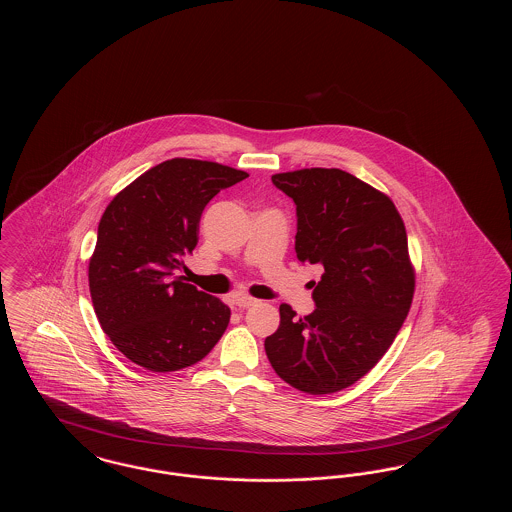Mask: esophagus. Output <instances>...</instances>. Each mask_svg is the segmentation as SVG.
<instances>
[{
  "label": "esophagus",
  "instance_id": "esophagus-1",
  "mask_svg": "<svg viewBox=\"0 0 512 512\" xmlns=\"http://www.w3.org/2000/svg\"><path fill=\"white\" fill-rule=\"evenodd\" d=\"M234 303H236V307H240V309H247V307H253V305L257 303V299H255V297H249V295H245V293H238V295L234 297Z\"/></svg>",
  "mask_w": 512,
  "mask_h": 512
}]
</instances>
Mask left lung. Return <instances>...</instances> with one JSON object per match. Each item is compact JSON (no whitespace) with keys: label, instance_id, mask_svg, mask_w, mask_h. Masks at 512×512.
<instances>
[{"label":"left lung","instance_id":"1","mask_svg":"<svg viewBox=\"0 0 512 512\" xmlns=\"http://www.w3.org/2000/svg\"><path fill=\"white\" fill-rule=\"evenodd\" d=\"M272 184L295 203L297 259L324 274L311 280V315L280 305L268 361L295 390L349 388L384 357L411 309L405 224L388 195L340 169L282 172Z\"/></svg>","mask_w":512,"mask_h":512}]
</instances>
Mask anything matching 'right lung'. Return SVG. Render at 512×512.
Wrapping results in <instances>:
<instances>
[{
    "instance_id": "obj_1",
    "label": "right lung",
    "mask_w": 512,
    "mask_h": 512,
    "mask_svg": "<svg viewBox=\"0 0 512 512\" xmlns=\"http://www.w3.org/2000/svg\"><path fill=\"white\" fill-rule=\"evenodd\" d=\"M244 178L247 172L219 163L171 159L107 205L90 259V293L103 332L132 363L180 370L201 361L224 334L230 309L176 270L197 245L205 205Z\"/></svg>"
}]
</instances>
